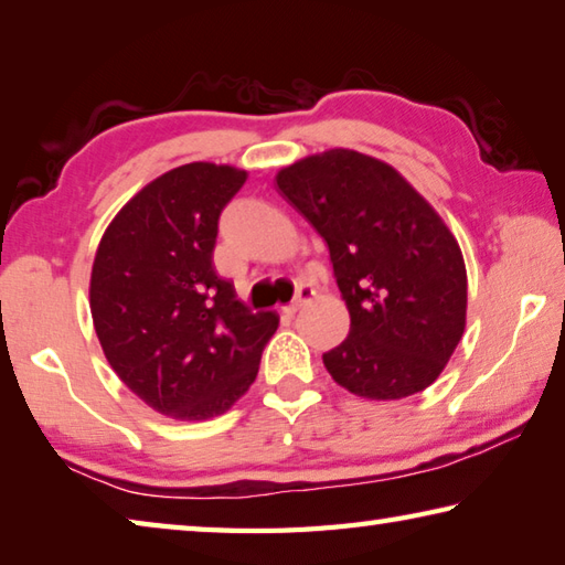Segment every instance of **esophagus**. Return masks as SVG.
Wrapping results in <instances>:
<instances>
[{"label":"esophagus","mask_w":565,"mask_h":565,"mask_svg":"<svg viewBox=\"0 0 565 565\" xmlns=\"http://www.w3.org/2000/svg\"><path fill=\"white\" fill-rule=\"evenodd\" d=\"M313 286L311 284H299V289H296V296H294V301L289 303V306H284V313H296L301 309V306H306L309 303L311 299H313Z\"/></svg>","instance_id":"34e87169"}]
</instances>
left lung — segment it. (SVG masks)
Returning <instances> with one entry per match:
<instances>
[{
  "mask_svg": "<svg viewBox=\"0 0 565 565\" xmlns=\"http://www.w3.org/2000/svg\"><path fill=\"white\" fill-rule=\"evenodd\" d=\"M276 189L329 246L351 331L323 366L351 394L431 386L463 337L468 281L444 218L394 167L351 149L306 157Z\"/></svg>",
  "mask_w": 565,
  "mask_h": 565,
  "instance_id": "8db88e82",
  "label": "left lung"
}]
</instances>
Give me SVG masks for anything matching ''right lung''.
<instances>
[{"label": "right lung", "mask_w": 565, "mask_h": 565, "mask_svg": "<svg viewBox=\"0 0 565 565\" xmlns=\"http://www.w3.org/2000/svg\"><path fill=\"white\" fill-rule=\"evenodd\" d=\"M246 171L194 161L121 206L92 266L94 329L117 376L177 420L232 408L259 374L271 311L252 313L214 269L218 216Z\"/></svg>", "instance_id": "obj_1"}]
</instances>
